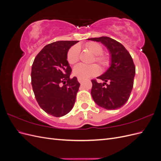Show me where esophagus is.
<instances>
[{
    "mask_svg": "<svg viewBox=\"0 0 161 161\" xmlns=\"http://www.w3.org/2000/svg\"><path fill=\"white\" fill-rule=\"evenodd\" d=\"M78 81H79L80 83H82V81H83V80L81 79H79V78H78Z\"/></svg>",
    "mask_w": 161,
    "mask_h": 161,
    "instance_id": "obj_1",
    "label": "esophagus"
}]
</instances>
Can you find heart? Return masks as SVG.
<instances>
[{"mask_svg":"<svg viewBox=\"0 0 161 161\" xmlns=\"http://www.w3.org/2000/svg\"><path fill=\"white\" fill-rule=\"evenodd\" d=\"M87 50L91 52L92 54L96 56L95 60L105 67L109 64V58L102 53L103 49L99 43L91 42L87 43L85 45ZM80 55V47L78 45L72 46L69 50L67 54V60L70 64H74L79 61ZM99 67L97 64L85 65L79 64L76 65L73 69V74L81 79H86L89 78L97 75L99 72Z\"/></svg>","mask_w":161,"mask_h":161,"instance_id":"heart-1","label":"heart"}]
</instances>
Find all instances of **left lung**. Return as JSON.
<instances>
[{"instance_id":"obj_1","label":"left lung","mask_w":161,"mask_h":161,"mask_svg":"<svg viewBox=\"0 0 161 161\" xmlns=\"http://www.w3.org/2000/svg\"><path fill=\"white\" fill-rule=\"evenodd\" d=\"M87 40L101 42L110 55L108 69L97 77L104 82L99 83L95 80H91L92 99L102 108L108 110L119 109L128 101L133 88L136 68L132 58L121 43L109 37Z\"/></svg>"}]
</instances>
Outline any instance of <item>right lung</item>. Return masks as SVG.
<instances>
[{"instance_id": "1", "label": "right lung", "mask_w": 161, "mask_h": 161, "mask_svg": "<svg viewBox=\"0 0 161 161\" xmlns=\"http://www.w3.org/2000/svg\"><path fill=\"white\" fill-rule=\"evenodd\" d=\"M79 41H58L46 46L34 59L31 67V85L40 108L54 117H62L75 105L80 83L70 79L71 68L68 52ZM63 83L64 86H61Z\"/></svg>"}]
</instances>
